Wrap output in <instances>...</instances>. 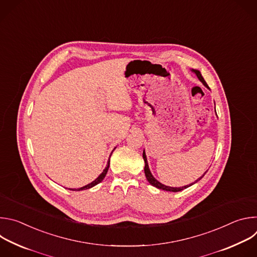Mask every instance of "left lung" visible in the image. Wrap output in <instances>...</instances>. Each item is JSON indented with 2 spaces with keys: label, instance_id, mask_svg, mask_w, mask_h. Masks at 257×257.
<instances>
[{
  "label": "left lung",
  "instance_id": "left-lung-1",
  "mask_svg": "<svg viewBox=\"0 0 257 257\" xmlns=\"http://www.w3.org/2000/svg\"><path fill=\"white\" fill-rule=\"evenodd\" d=\"M192 71L195 73L196 74V76L198 77V79L204 84V86H206L207 88H209L208 87V85L206 84V82H205V80L203 79V77L201 76V74H200V72L198 71V70H194V69H192ZM142 157H143V160H144V163H145V167H144V173H145V177H146V179H148V181L150 182V184H152L153 186H155V187H157V188H159V189H163V190H166V191H171V192H178V191H181V190H183V189H186L187 187H189V186H191V185H193L194 183H196L197 181H199L204 175H205V173H204V175H202L199 179H197L194 183H192V184H190V185H186V186H183V187H170V186H166V185H164V184H162V183H160L154 176H153V174L151 173V170H150V168H149V164H148V159H146V156H145V152L143 151V155H142Z\"/></svg>",
  "mask_w": 257,
  "mask_h": 257
}]
</instances>
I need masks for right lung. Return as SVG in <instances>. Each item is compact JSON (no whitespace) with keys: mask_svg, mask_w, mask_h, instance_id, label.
Here are the masks:
<instances>
[{"mask_svg":"<svg viewBox=\"0 0 257 257\" xmlns=\"http://www.w3.org/2000/svg\"><path fill=\"white\" fill-rule=\"evenodd\" d=\"M111 156H112V154H111ZM108 167H109V160H108V162H107V165H106V167L104 168V170L102 171V173L94 180V181H92L91 183H89V184H87V185H85V186H83V187H81V188H78V189H70V190H73V191H80V190H85V189H89V188H91V187H93V186H95V185H97L98 183H100L102 180H103V178L105 177V175H106V173H107V170H108Z\"/></svg>","mask_w":257,"mask_h":257,"instance_id":"obj_1","label":"right lung"}]
</instances>
